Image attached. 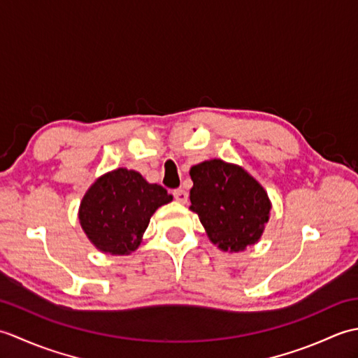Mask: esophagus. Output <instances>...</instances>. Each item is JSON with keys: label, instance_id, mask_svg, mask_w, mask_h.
<instances>
[{"label": "esophagus", "instance_id": "34e87169", "mask_svg": "<svg viewBox=\"0 0 358 358\" xmlns=\"http://www.w3.org/2000/svg\"><path fill=\"white\" fill-rule=\"evenodd\" d=\"M187 196H189L187 192L183 191V189H175V191H173V199L181 204H185L187 201Z\"/></svg>", "mask_w": 358, "mask_h": 358}]
</instances>
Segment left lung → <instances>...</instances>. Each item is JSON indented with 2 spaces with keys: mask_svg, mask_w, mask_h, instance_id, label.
<instances>
[{
  "mask_svg": "<svg viewBox=\"0 0 358 358\" xmlns=\"http://www.w3.org/2000/svg\"><path fill=\"white\" fill-rule=\"evenodd\" d=\"M191 209L209 240L224 252H240L260 240L271 200L263 186L237 164L209 159L191 167Z\"/></svg>",
  "mask_w": 358,
  "mask_h": 358,
  "instance_id": "obj_1",
  "label": "left lung"
}]
</instances>
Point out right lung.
Returning <instances> with one entry per match:
<instances>
[{"instance_id": "add662e5", "label": "right lung", "mask_w": 358, "mask_h": 358, "mask_svg": "<svg viewBox=\"0 0 358 358\" xmlns=\"http://www.w3.org/2000/svg\"><path fill=\"white\" fill-rule=\"evenodd\" d=\"M172 201L159 185H150L140 172L124 167L101 175L80 204V224L101 252L127 255L140 246L154 212Z\"/></svg>"}]
</instances>
